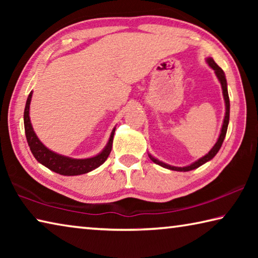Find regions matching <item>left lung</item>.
<instances>
[{"instance_id":"left-lung-1","label":"left lung","mask_w":258,"mask_h":258,"mask_svg":"<svg viewBox=\"0 0 258 258\" xmlns=\"http://www.w3.org/2000/svg\"><path fill=\"white\" fill-rule=\"evenodd\" d=\"M206 61H207V63L209 64V67H211L213 71L215 72L216 76L218 78V81H220L221 85H222V91H223V97H224V102H225V116H224L223 125H222V130H221L220 137H218L217 142L215 143V146L212 148L211 151H209L207 155H205L204 157H202V158L198 159L197 161H195V163H192L189 166H184V167H176V166L167 165V164L163 163V161L156 159L155 157H152L151 155H149L150 159L154 161V163L161 166V167L171 169V171H177V172H189V171H192V169L198 168L199 166H202L205 163H207V161L213 159L214 157H215V155L218 152V150L221 149L222 143H223V141H224V138H225V135H226V131H228L229 119H230V99H229V93H228V84H226V78H225L224 72L222 71L221 67L217 66L215 61L213 60V58H207Z\"/></svg>"}]
</instances>
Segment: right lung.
<instances>
[{"instance_id": "1", "label": "right lung", "mask_w": 258, "mask_h": 258, "mask_svg": "<svg viewBox=\"0 0 258 258\" xmlns=\"http://www.w3.org/2000/svg\"><path fill=\"white\" fill-rule=\"evenodd\" d=\"M32 95L33 91L29 93L27 101H26V107L24 111V124H25V133H26V139H27L28 146L30 148V151H32L33 156L36 158L38 163L44 165L51 171H53L61 175H67V176H73V175H81V174L89 173L93 169L98 168L100 165H102L104 161L107 160L108 156L110 155L111 148H112V140H113V134H115V130L111 131L110 138H109V141L107 146L104 147V149L98 154L97 156L91 157V158H85V159H75L71 158V157H66L59 154H55L50 149L43 145L40 141V139L37 138V135L35 134L32 123H30L29 118V104L32 101Z\"/></svg>"}]
</instances>
